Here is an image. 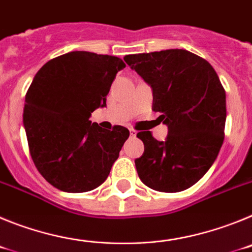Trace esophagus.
<instances>
[{
	"label": "esophagus",
	"mask_w": 252,
	"mask_h": 252,
	"mask_svg": "<svg viewBox=\"0 0 252 252\" xmlns=\"http://www.w3.org/2000/svg\"><path fill=\"white\" fill-rule=\"evenodd\" d=\"M136 131H135V130H133V128H131V130H130V135H131V136H132V137H135V136H136Z\"/></svg>",
	"instance_id": "1"
}]
</instances>
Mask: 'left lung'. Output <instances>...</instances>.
<instances>
[{
	"instance_id": "8db88e82",
	"label": "left lung",
	"mask_w": 252,
	"mask_h": 252,
	"mask_svg": "<svg viewBox=\"0 0 252 252\" xmlns=\"http://www.w3.org/2000/svg\"><path fill=\"white\" fill-rule=\"evenodd\" d=\"M125 62L153 90V111L168 126L165 141L150 131L137 137V174L149 188L182 192L212 166L224 139L226 92L213 66L184 49L126 55Z\"/></svg>"
}]
</instances>
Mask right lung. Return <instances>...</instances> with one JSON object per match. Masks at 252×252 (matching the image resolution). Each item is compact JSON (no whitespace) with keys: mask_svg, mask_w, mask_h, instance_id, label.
I'll list each match as a JSON object with an SVG mask.
<instances>
[{"mask_svg":"<svg viewBox=\"0 0 252 252\" xmlns=\"http://www.w3.org/2000/svg\"><path fill=\"white\" fill-rule=\"evenodd\" d=\"M122 59L90 51H70L41 66L25 97L24 127L39 173L55 188L83 193L110 174L130 131L91 122L106 97Z\"/></svg>","mask_w":252,"mask_h":252,"instance_id":"obj_1","label":"right lung"}]
</instances>
